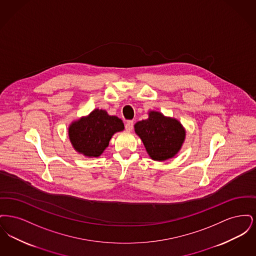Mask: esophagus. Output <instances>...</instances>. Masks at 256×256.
I'll return each mask as SVG.
<instances>
[{"label":"esophagus","mask_w":256,"mask_h":256,"mask_svg":"<svg viewBox=\"0 0 256 256\" xmlns=\"http://www.w3.org/2000/svg\"><path fill=\"white\" fill-rule=\"evenodd\" d=\"M126 132H132V128H134V122L132 121H128L126 122Z\"/></svg>","instance_id":"esophagus-1"}]
</instances>
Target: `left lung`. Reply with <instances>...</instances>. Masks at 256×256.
<instances>
[{
    "mask_svg": "<svg viewBox=\"0 0 256 256\" xmlns=\"http://www.w3.org/2000/svg\"><path fill=\"white\" fill-rule=\"evenodd\" d=\"M148 156L156 161L174 158L182 146L186 130L176 118L166 117L158 111H148V118L134 124Z\"/></svg>",
    "mask_w": 256,
    "mask_h": 256,
    "instance_id": "8db88e82",
    "label": "left lung"
}]
</instances>
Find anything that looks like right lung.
<instances>
[{
  "instance_id": "1",
  "label": "right lung",
  "mask_w": 256,
  "mask_h": 256,
  "mask_svg": "<svg viewBox=\"0 0 256 256\" xmlns=\"http://www.w3.org/2000/svg\"><path fill=\"white\" fill-rule=\"evenodd\" d=\"M124 130L121 119L96 108L71 122L68 135L76 152L86 158H98L108 146L112 136Z\"/></svg>"
}]
</instances>
